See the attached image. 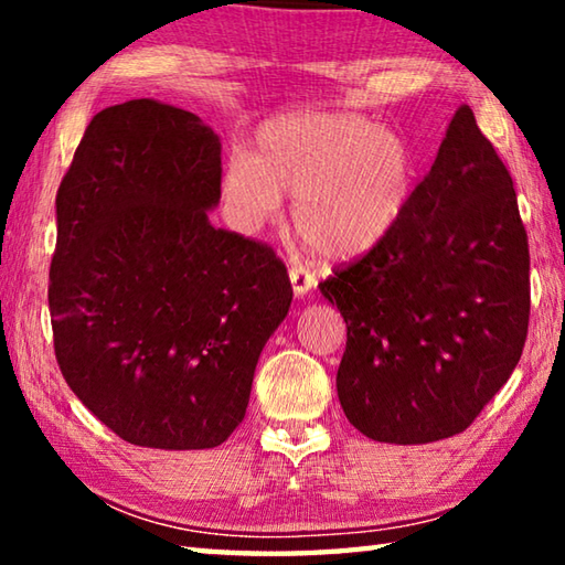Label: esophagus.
Listing matches in <instances>:
<instances>
[{"mask_svg": "<svg viewBox=\"0 0 565 565\" xmlns=\"http://www.w3.org/2000/svg\"><path fill=\"white\" fill-rule=\"evenodd\" d=\"M289 279H291V286H294V294L296 296L309 294L313 289V284H317V279H313V276L306 271V269H301V266H291Z\"/></svg>", "mask_w": 565, "mask_h": 565, "instance_id": "obj_1", "label": "esophagus"}]
</instances>
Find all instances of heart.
Returning a JSON list of instances; mask_svg holds the SVG:
<instances>
[{"label":"heart","mask_w":565,"mask_h":565,"mask_svg":"<svg viewBox=\"0 0 565 565\" xmlns=\"http://www.w3.org/2000/svg\"><path fill=\"white\" fill-rule=\"evenodd\" d=\"M414 181V154L398 134L356 114L301 111L264 124L254 154L226 161L222 194L246 234L294 196L296 234L329 259H356L398 226Z\"/></svg>","instance_id":"1"}]
</instances>
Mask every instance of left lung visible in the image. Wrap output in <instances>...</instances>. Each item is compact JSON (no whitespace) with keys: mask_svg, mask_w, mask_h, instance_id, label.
I'll return each mask as SVG.
<instances>
[{"mask_svg":"<svg viewBox=\"0 0 565 565\" xmlns=\"http://www.w3.org/2000/svg\"><path fill=\"white\" fill-rule=\"evenodd\" d=\"M529 269L513 179L463 104L386 242L319 284L347 321L351 424L404 446L466 431L523 353Z\"/></svg>","mask_w":565,"mask_h":565,"instance_id":"left-lung-1","label":"left lung"}]
</instances>
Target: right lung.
Here are the masks:
<instances>
[{"mask_svg":"<svg viewBox=\"0 0 565 565\" xmlns=\"http://www.w3.org/2000/svg\"><path fill=\"white\" fill-rule=\"evenodd\" d=\"M218 199L214 129L157 99L102 109L56 191V363L76 398L134 446L224 444L289 313L284 262L209 224Z\"/></svg>","mask_w":565,"mask_h":565,"instance_id":"right-lung-1","label":"right lung"}]
</instances>
